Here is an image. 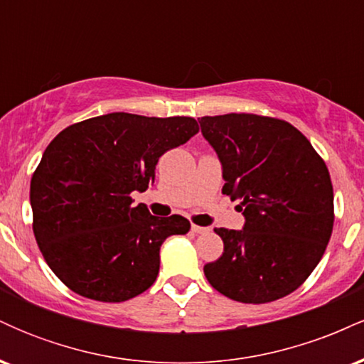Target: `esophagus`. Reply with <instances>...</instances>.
Here are the masks:
<instances>
[{"label":"esophagus","instance_id":"1","mask_svg":"<svg viewBox=\"0 0 364 364\" xmlns=\"http://www.w3.org/2000/svg\"><path fill=\"white\" fill-rule=\"evenodd\" d=\"M191 231H193L195 235H205V232L210 231V229H208V228H202V225L191 224Z\"/></svg>","mask_w":364,"mask_h":364}]
</instances>
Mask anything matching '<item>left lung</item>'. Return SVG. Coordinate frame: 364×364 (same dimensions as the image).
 <instances>
[{"instance_id":"8db88e82","label":"left lung","mask_w":364,"mask_h":364,"mask_svg":"<svg viewBox=\"0 0 364 364\" xmlns=\"http://www.w3.org/2000/svg\"><path fill=\"white\" fill-rule=\"evenodd\" d=\"M223 162V193L240 200L243 231L215 228L224 252L203 267L240 303L291 294L318 265L333 229V188L320 154L287 121L229 112L198 118Z\"/></svg>"}]
</instances>
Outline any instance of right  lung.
Wrapping results in <instances>:
<instances>
[{
    "label": "right lung",
    "instance_id": "add662e5",
    "mask_svg": "<svg viewBox=\"0 0 364 364\" xmlns=\"http://www.w3.org/2000/svg\"><path fill=\"white\" fill-rule=\"evenodd\" d=\"M190 116L109 112L54 136L31 179L32 229L56 277L83 298L121 303L147 291L159 250L186 235L185 217L150 215L133 191L156 179L159 157L198 133Z\"/></svg>",
    "mask_w": 364,
    "mask_h": 364
}]
</instances>
